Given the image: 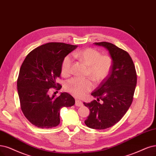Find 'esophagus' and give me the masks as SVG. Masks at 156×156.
Returning <instances> with one entry per match:
<instances>
[{"label": "esophagus", "mask_w": 156, "mask_h": 156, "mask_svg": "<svg viewBox=\"0 0 156 156\" xmlns=\"http://www.w3.org/2000/svg\"><path fill=\"white\" fill-rule=\"evenodd\" d=\"M75 105L77 107H82L83 106V102L79 100H76L75 101Z\"/></svg>", "instance_id": "1"}]
</instances>
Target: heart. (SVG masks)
I'll use <instances>...</instances> for the list:
<instances>
[{
  "mask_svg": "<svg viewBox=\"0 0 156 156\" xmlns=\"http://www.w3.org/2000/svg\"><path fill=\"white\" fill-rule=\"evenodd\" d=\"M73 55L88 66L87 75L90 76L96 83L103 82L111 73L113 61L108 55H101L98 51L90 48L75 52ZM72 66V58L70 55H67L61 66V71L63 76H68L71 74ZM93 83L90 78L74 77L65 83L66 90L76 97L83 96L93 89Z\"/></svg>",
  "mask_w": 156,
  "mask_h": 156,
  "instance_id": "b5f03b06",
  "label": "heart"
}]
</instances>
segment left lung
Returning a JSON list of instances; mask_svg holds the SVG:
<instances>
[{
    "label": "left lung",
    "instance_id": "8db88e82",
    "mask_svg": "<svg viewBox=\"0 0 156 156\" xmlns=\"http://www.w3.org/2000/svg\"><path fill=\"white\" fill-rule=\"evenodd\" d=\"M94 44L105 48L113 61L110 74L91 93L97 100L83 103L90 110L85 125L91 129L102 130L117 123L129 110L133 101L137 74L127 52L107 42ZM100 100L101 103L98 102Z\"/></svg>",
    "mask_w": 156,
    "mask_h": 156
}]
</instances>
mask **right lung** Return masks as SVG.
Masks as SVG:
<instances>
[{"instance_id":"1","label":"right lung","mask_w":156,"mask_h":156,"mask_svg":"<svg viewBox=\"0 0 156 156\" xmlns=\"http://www.w3.org/2000/svg\"><path fill=\"white\" fill-rule=\"evenodd\" d=\"M77 45L49 42L34 49L20 67L17 89L21 110L33 125L42 129L53 128L60 124V111L74 105V98L67 93L50 96L49 90H60L56 82L60 77L63 58Z\"/></svg>"}]
</instances>
